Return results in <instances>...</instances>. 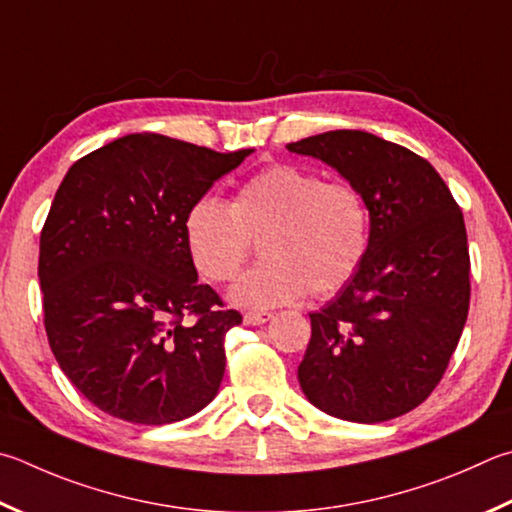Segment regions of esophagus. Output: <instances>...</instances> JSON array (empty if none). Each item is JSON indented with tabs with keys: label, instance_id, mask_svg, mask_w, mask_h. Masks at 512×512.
<instances>
[{
	"label": "esophagus",
	"instance_id": "esophagus-1",
	"mask_svg": "<svg viewBox=\"0 0 512 512\" xmlns=\"http://www.w3.org/2000/svg\"><path fill=\"white\" fill-rule=\"evenodd\" d=\"M271 318H273V313H268V311H248L244 315V324H248V327H259V324H266Z\"/></svg>",
	"mask_w": 512,
	"mask_h": 512
}]
</instances>
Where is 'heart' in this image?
Here are the masks:
<instances>
[{"label":"heart","instance_id":"obj_1","mask_svg":"<svg viewBox=\"0 0 512 512\" xmlns=\"http://www.w3.org/2000/svg\"><path fill=\"white\" fill-rule=\"evenodd\" d=\"M185 248L201 277H235L259 239L262 264L230 286L228 297L248 309H271L338 293L365 262L369 208L345 181L324 183L302 167L275 163L239 185L230 206L201 197L183 221Z\"/></svg>","mask_w":512,"mask_h":512}]
</instances>
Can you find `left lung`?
<instances>
[{
	"label": "left lung",
	"instance_id": "1",
	"mask_svg": "<svg viewBox=\"0 0 512 512\" xmlns=\"http://www.w3.org/2000/svg\"><path fill=\"white\" fill-rule=\"evenodd\" d=\"M333 167L369 208L365 262L311 313L297 367L304 396L351 423H383L421 405L459 345L470 306L463 215L439 172L403 145L336 129L286 145Z\"/></svg>",
	"mask_w": 512,
	"mask_h": 512
}]
</instances>
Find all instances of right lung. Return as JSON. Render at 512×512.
<instances>
[{
  "label": "right lung",
  "instance_id": "add662e5",
  "mask_svg": "<svg viewBox=\"0 0 512 512\" xmlns=\"http://www.w3.org/2000/svg\"><path fill=\"white\" fill-rule=\"evenodd\" d=\"M253 152L143 132L64 174L40 235L44 327L64 376L102 412L165 425L217 396L226 333L241 315L199 284L183 221Z\"/></svg>",
  "mask_w": 512,
  "mask_h": 512
}]
</instances>
